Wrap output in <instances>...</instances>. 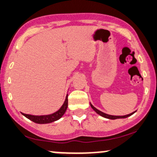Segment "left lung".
I'll list each match as a JSON object with an SVG mask.
<instances>
[{"label":"left lung","mask_w":157,"mask_h":157,"mask_svg":"<svg viewBox=\"0 0 157 157\" xmlns=\"http://www.w3.org/2000/svg\"><path fill=\"white\" fill-rule=\"evenodd\" d=\"M90 106H91V107H92L93 109L94 110L95 112L97 113V114H98L99 115H101V116L104 117H105V118L110 119V120H116V119H120V118H127V117H128L131 116L132 114H133L134 113L136 112H132V113H131V114H130L124 115V116H113V115L107 114H105V113H104V112H101V111H99L98 109H97L96 108H95V107L93 106L92 104H90Z\"/></svg>","instance_id":"obj_1"}]
</instances>
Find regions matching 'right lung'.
I'll return each mask as SVG.
<instances>
[{
  "instance_id": "1",
  "label": "right lung",
  "mask_w": 157,
  "mask_h": 157,
  "mask_svg": "<svg viewBox=\"0 0 157 157\" xmlns=\"http://www.w3.org/2000/svg\"><path fill=\"white\" fill-rule=\"evenodd\" d=\"M67 106H68V95H67L66 100H65L62 106L56 112L53 113L52 114L43 115V116H34V115L26 114H23V113L22 114L27 119L35 123H37V124H47V123H51L59 120L66 112Z\"/></svg>"
}]
</instances>
